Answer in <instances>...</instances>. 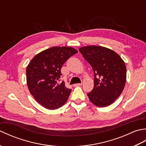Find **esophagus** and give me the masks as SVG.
I'll list each match as a JSON object with an SVG mask.
<instances>
[{"instance_id":"esophagus-1","label":"esophagus","mask_w":146,"mask_h":146,"mask_svg":"<svg viewBox=\"0 0 146 146\" xmlns=\"http://www.w3.org/2000/svg\"><path fill=\"white\" fill-rule=\"evenodd\" d=\"M82 85V83H76V84H74L73 86H81Z\"/></svg>"}]
</instances>
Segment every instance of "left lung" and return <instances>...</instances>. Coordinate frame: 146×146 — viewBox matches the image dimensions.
<instances>
[{"label":"left lung","mask_w":146,"mask_h":146,"mask_svg":"<svg viewBox=\"0 0 146 146\" xmlns=\"http://www.w3.org/2000/svg\"><path fill=\"white\" fill-rule=\"evenodd\" d=\"M94 72V87L87 94L98 107H107L122 94L126 82V66L120 56L111 49L98 46L79 49Z\"/></svg>","instance_id":"1"}]
</instances>
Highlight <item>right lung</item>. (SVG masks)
Returning a JSON list of instances; mask_svg holds the SVG:
<instances>
[{
    "label": "right lung",
    "instance_id": "right-lung-1",
    "mask_svg": "<svg viewBox=\"0 0 146 146\" xmlns=\"http://www.w3.org/2000/svg\"><path fill=\"white\" fill-rule=\"evenodd\" d=\"M78 52L71 47H52L39 52L26 69L27 85L36 101L49 110L66 103L71 92L60 80L61 67L68 59Z\"/></svg>",
    "mask_w": 146,
    "mask_h": 146
}]
</instances>
